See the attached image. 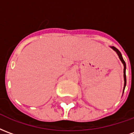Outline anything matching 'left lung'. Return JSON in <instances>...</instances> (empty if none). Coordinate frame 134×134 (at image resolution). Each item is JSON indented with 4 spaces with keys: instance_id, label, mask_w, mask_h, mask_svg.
<instances>
[{
    "instance_id": "1",
    "label": "left lung",
    "mask_w": 134,
    "mask_h": 134,
    "mask_svg": "<svg viewBox=\"0 0 134 134\" xmlns=\"http://www.w3.org/2000/svg\"><path fill=\"white\" fill-rule=\"evenodd\" d=\"M113 50H114L116 54H118V57L120 59V60L121 61V62L123 63L124 64V90H123V94H124V90H125V87H126V62L124 60V59H123V57H122V54H121V53L120 52V51L117 49V48H115V47H110Z\"/></svg>"
}]
</instances>
